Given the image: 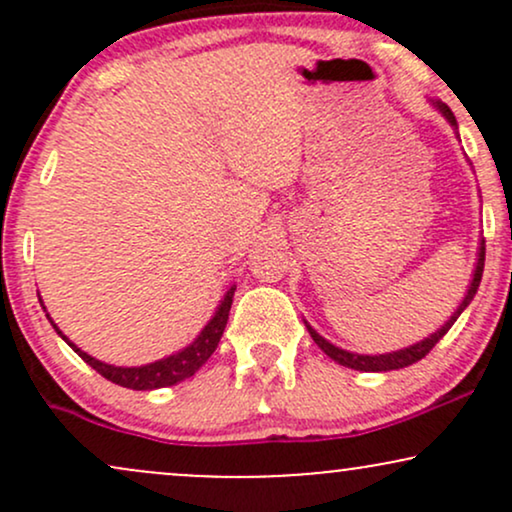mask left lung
Instances as JSON below:
<instances>
[{
    "label": "left lung",
    "instance_id": "obj_1",
    "mask_svg": "<svg viewBox=\"0 0 512 512\" xmlns=\"http://www.w3.org/2000/svg\"><path fill=\"white\" fill-rule=\"evenodd\" d=\"M433 105H436V108L440 110V113H443L445 120H448L450 125L455 127V132H457V120H455V115H452V110L448 108V105L440 103V101H433ZM457 137H460V134H457ZM484 255H486V245H484V240H481V243H479L477 267H474V276H472V281H469L467 293H464L462 303L457 305L455 313L450 315V320L445 322V325L440 327V330H436L433 334H428V337H426V339H421V342H416V344L407 346V349L390 351V354H375V356H368V354H354V351H344V349H339V346H334V344L327 342V339H325V337H320V334H317V332L313 330V327L308 325V322H305V327H308V332H310V337H313V342H315L317 346H320V349L325 351V354L330 356L332 361H337L339 366L354 368V370H363V373H383V370L407 368V366H411V363L421 361V358H424V356L428 354V351H431L433 346H436V344L440 342V339H443L445 334H448L450 327L455 325L457 317L462 315V310L467 308L469 303H472L474 293H477L479 284H481V274H484Z\"/></svg>",
    "mask_w": 512,
    "mask_h": 512
}]
</instances>
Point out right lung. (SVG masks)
Wrapping results in <instances>:
<instances>
[{
	"mask_svg": "<svg viewBox=\"0 0 512 512\" xmlns=\"http://www.w3.org/2000/svg\"><path fill=\"white\" fill-rule=\"evenodd\" d=\"M233 293H236V286H231V289L226 291V296H223L219 308H216L214 317H211L207 325H204V330L197 334V339L190 346H185V349L178 351V354L161 358V361L146 363V366H134V368L110 366V363H103V361H98V358L88 356L86 351H81L79 346L64 337L62 330L55 325V322H52L50 315H48V320L52 322V327H55V332L60 334L64 342L72 346V349L81 358H84L88 366H91L93 370H98L105 380H110V383H115V385L129 387V390H158V387H168V385L182 383V380L192 378V375H195L197 370L207 363V358L214 354L216 346H219V342H221V334H223V330H226L228 313H231V303H233ZM43 310H45V305H43Z\"/></svg>",
	"mask_w": 512,
	"mask_h": 512,
	"instance_id": "obj_1",
	"label": "right lung"
}]
</instances>
